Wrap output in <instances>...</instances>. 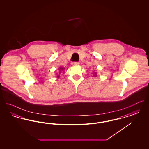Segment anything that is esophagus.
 <instances>
[{"instance_id":"esophagus-1","label":"esophagus","mask_w":149,"mask_h":149,"mask_svg":"<svg viewBox=\"0 0 149 149\" xmlns=\"http://www.w3.org/2000/svg\"><path fill=\"white\" fill-rule=\"evenodd\" d=\"M79 62H72V65H79Z\"/></svg>"}]
</instances>
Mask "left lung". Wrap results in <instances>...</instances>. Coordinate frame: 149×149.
<instances>
[{
    "label": "left lung",
    "mask_w": 149,
    "mask_h": 149,
    "mask_svg": "<svg viewBox=\"0 0 149 149\" xmlns=\"http://www.w3.org/2000/svg\"><path fill=\"white\" fill-rule=\"evenodd\" d=\"M93 72L94 77H97V72H96V71H95V72H94V71H93Z\"/></svg>",
    "instance_id": "left-lung-1"
}]
</instances>
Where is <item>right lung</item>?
Wrapping results in <instances>:
<instances>
[{"label":"right lung","mask_w":149,"mask_h":149,"mask_svg":"<svg viewBox=\"0 0 149 149\" xmlns=\"http://www.w3.org/2000/svg\"><path fill=\"white\" fill-rule=\"evenodd\" d=\"M64 69H65V68H62V67H60L59 69H58V74H57H57H56L57 75V78H58L59 77H60V75H59V74H60V72H61L62 71H63L64 70Z\"/></svg>","instance_id":"right-lung-1"}]
</instances>
